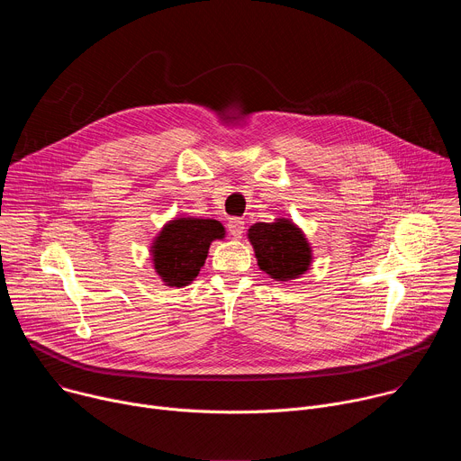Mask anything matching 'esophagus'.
<instances>
[{
	"instance_id": "esophagus-1",
	"label": "esophagus",
	"mask_w": 461,
	"mask_h": 461,
	"mask_svg": "<svg viewBox=\"0 0 461 461\" xmlns=\"http://www.w3.org/2000/svg\"><path fill=\"white\" fill-rule=\"evenodd\" d=\"M228 231H230L235 239H240L242 233H244V221H242V219H230V222H228Z\"/></svg>"
}]
</instances>
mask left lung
<instances>
[{
    "label": "left lung",
    "mask_w": 461,
    "mask_h": 461,
    "mask_svg": "<svg viewBox=\"0 0 461 461\" xmlns=\"http://www.w3.org/2000/svg\"><path fill=\"white\" fill-rule=\"evenodd\" d=\"M248 239L258 268L272 279H297L310 268L312 248L304 233L288 219L257 222L248 230Z\"/></svg>",
    "instance_id": "8db88e82"
}]
</instances>
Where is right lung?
Returning <instances> with one entry per match:
<instances>
[{
    "mask_svg": "<svg viewBox=\"0 0 461 461\" xmlns=\"http://www.w3.org/2000/svg\"><path fill=\"white\" fill-rule=\"evenodd\" d=\"M224 235V226L213 219L167 222L151 246L157 274L167 286H187L204 267L210 244Z\"/></svg>",
    "mask_w": 461,
    "mask_h": 461,
    "instance_id": "add662e5",
    "label": "right lung"
}]
</instances>
